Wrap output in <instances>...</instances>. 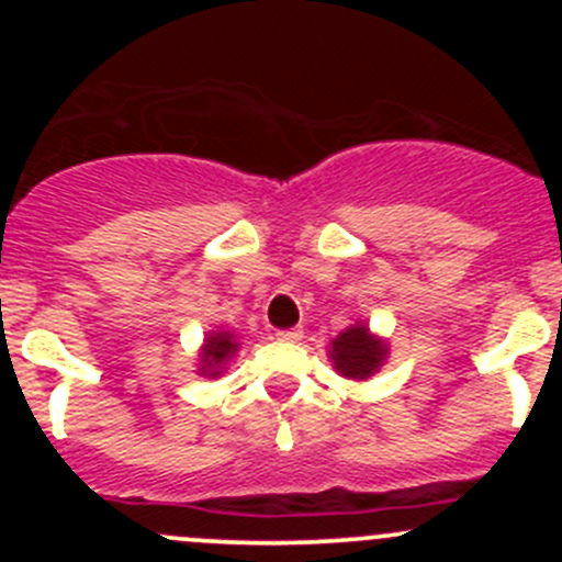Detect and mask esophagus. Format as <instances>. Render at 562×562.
Segmentation results:
<instances>
[{"mask_svg":"<svg viewBox=\"0 0 562 562\" xmlns=\"http://www.w3.org/2000/svg\"><path fill=\"white\" fill-rule=\"evenodd\" d=\"M302 337V328H280V331H277V339H282V342H299Z\"/></svg>","mask_w":562,"mask_h":562,"instance_id":"esophagus-1","label":"esophagus"}]
</instances>
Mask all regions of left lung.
<instances>
[{"mask_svg":"<svg viewBox=\"0 0 562 562\" xmlns=\"http://www.w3.org/2000/svg\"><path fill=\"white\" fill-rule=\"evenodd\" d=\"M383 356H386V348L378 339H372L364 326L348 328L331 342L334 367L345 378H359L361 381V378L372 375L381 367Z\"/></svg>","mask_w":562,"mask_h":562,"instance_id":"obj_1","label":"left lung"}]
</instances>
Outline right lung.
Segmentation results:
<instances>
[{"label":"right lung","instance_id":"right-lung-1","mask_svg":"<svg viewBox=\"0 0 562 562\" xmlns=\"http://www.w3.org/2000/svg\"><path fill=\"white\" fill-rule=\"evenodd\" d=\"M236 342H234V337H231L228 331H223V334H214V337H209L206 339V348H203V353H201V372L203 375H220V370L217 367L223 364L225 359H231V356L236 353Z\"/></svg>","mask_w":562,"mask_h":562}]
</instances>
